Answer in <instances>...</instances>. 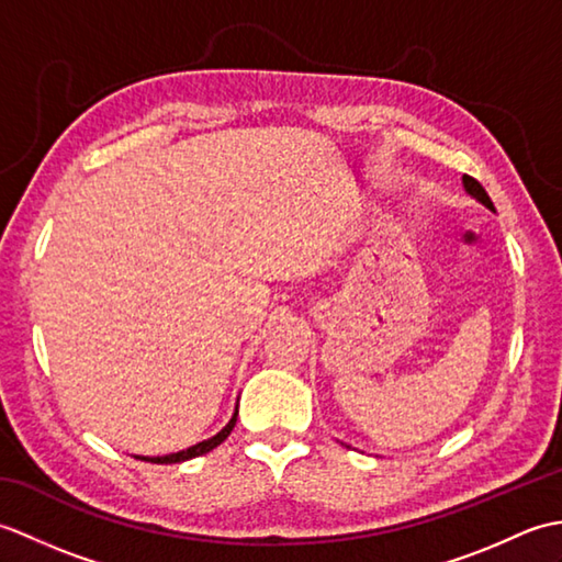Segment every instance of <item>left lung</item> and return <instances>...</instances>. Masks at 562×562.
Listing matches in <instances>:
<instances>
[{
	"label": "left lung",
	"instance_id": "8db88e82",
	"mask_svg": "<svg viewBox=\"0 0 562 562\" xmlns=\"http://www.w3.org/2000/svg\"><path fill=\"white\" fill-rule=\"evenodd\" d=\"M463 188H465V193H469L471 198H475L479 202H483V205L487 207V210H493L495 212V205H493V200H491V195L485 193V188L475 181V178H471V176H463Z\"/></svg>",
	"mask_w": 562,
	"mask_h": 562
}]
</instances>
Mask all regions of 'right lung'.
Instances as JSON below:
<instances>
[{"label":"right lung","mask_w":562,"mask_h":562,"mask_svg":"<svg viewBox=\"0 0 562 562\" xmlns=\"http://www.w3.org/2000/svg\"><path fill=\"white\" fill-rule=\"evenodd\" d=\"M236 405H238V403H236ZM236 415H238V408L234 411L232 420L226 423V425L220 429L217 435L210 437V439H205V441H198L195 447H188V449H183V451H176V453H166V457H135V459L149 461V463H181V461H188V459L202 457V453H207V451H212L214 447H220L222 441L232 435V429H234V425H236Z\"/></svg>","instance_id":"right-lung-1"}]
</instances>
